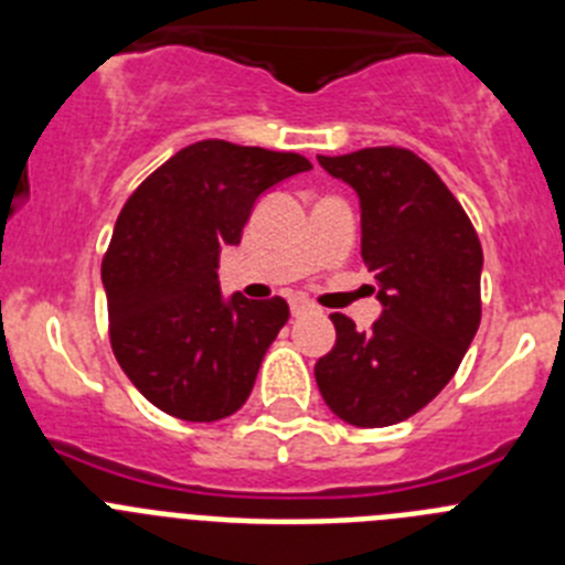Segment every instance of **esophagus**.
Returning a JSON list of instances; mask_svg holds the SVG:
<instances>
[{"mask_svg":"<svg viewBox=\"0 0 565 565\" xmlns=\"http://www.w3.org/2000/svg\"><path fill=\"white\" fill-rule=\"evenodd\" d=\"M311 302H308L306 297H291V313L294 317H302V313H308L311 311Z\"/></svg>","mask_w":565,"mask_h":565,"instance_id":"34e87169","label":"esophagus"}]
</instances>
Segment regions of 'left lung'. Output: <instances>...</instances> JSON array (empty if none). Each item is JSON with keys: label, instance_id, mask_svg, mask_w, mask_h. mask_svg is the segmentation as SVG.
I'll return each instance as SVG.
<instances>
[{"label": "left lung", "instance_id": "left-lung-1", "mask_svg": "<svg viewBox=\"0 0 565 565\" xmlns=\"http://www.w3.org/2000/svg\"><path fill=\"white\" fill-rule=\"evenodd\" d=\"M317 161L356 192L362 259L382 317L356 331L344 313H331L337 344L313 376L342 422L387 427L444 391L476 337L481 243L461 203L411 149L371 147Z\"/></svg>", "mask_w": 565, "mask_h": 565}]
</instances>
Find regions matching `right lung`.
Wrapping results in <instances>:
<instances>
[{
  "label": "right lung",
  "mask_w": 565,
  "mask_h": 565,
  "mask_svg": "<svg viewBox=\"0 0 565 565\" xmlns=\"http://www.w3.org/2000/svg\"><path fill=\"white\" fill-rule=\"evenodd\" d=\"M297 152L198 141L135 189L118 214L102 282L113 353L143 398L183 422L237 413L288 302L223 297V246H237L254 203L308 172Z\"/></svg>",
  "instance_id": "1"
}]
</instances>
